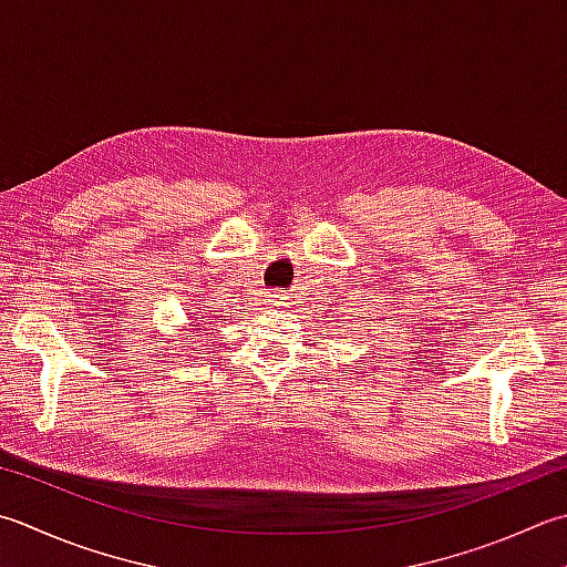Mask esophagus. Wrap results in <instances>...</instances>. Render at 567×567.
I'll return each mask as SVG.
<instances>
[{
  "label": "esophagus",
  "instance_id": "esophagus-1",
  "mask_svg": "<svg viewBox=\"0 0 567 567\" xmlns=\"http://www.w3.org/2000/svg\"><path fill=\"white\" fill-rule=\"evenodd\" d=\"M265 305H268V307H275V309H280V307H285V305H287V295H285V292H280V290H277V292H270V295H268V299H265Z\"/></svg>",
  "mask_w": 567,
  "mask_h": 567
}]
</instances>
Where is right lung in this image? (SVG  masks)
I'll return each instance as SVG.
<instances>
[{
  "label": "right lung",
  "mask_w": 567,
  "mask_h": 567,
  "mask_svg": "<svg viewBox=\"0 0 567 567\" xmlns=\"http://www.w3.org/2000/svg\"><path fill=\"white\" fill-rule=\"evenodd\" d=\"M198 319H202V317H198Z\"/></svg>",
  "instance_id": "add662e5"
}]
</instances>
